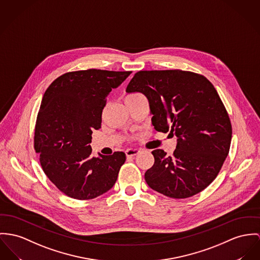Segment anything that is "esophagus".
Returning <instances> with one entry per match:
<instances>
[{
    "label": "esophagus",
    "instance_id": "esophagus-1",
    "mask_svg": "<svg viewBox=\"0 0 260 260\" xmlns=\"http://www.w3.org/2000/svg\"><path fill=\"white\" fill-rule=\"evenodd\" d=\"M140 153V149H135V148H131V149H127L125 151V155L127 157H131V156H135L137 154Z\"/></svg>",
    "mask_w": 260,
    "mask_h": 260
}]
</instances>
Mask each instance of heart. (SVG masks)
Here are the masks:
<instances>
[{"instance_id":"obj_1","label":"heart","mask_w":260,"mask_h":260,"mask_svg":"<svg viewBox=\"0 0 260 260\" xmlns=\"http://www.w3.org/2000/svg\"><path fill=\"white\" fill-rule=\"evenodd\" d=\"M134 95H137V94H133V95H128L127 97H129V96H134Z\"/></svg>"}]
</instances>
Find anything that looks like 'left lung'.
Wrapping results in <instances>:
<instances>
[{
    "label": "left lung",
    "instance_id": "left-lung-1",
    "mask_svg": "<svg viewBox=\"0 0 260 260\" xmlns=\"http://www.w3.org/2000/svg\"><path fill=\"white\" fill-rule=\"evenodd\" d=\"M149 102L157 132L177 137L171 156L162 149L151 153L154 164L144 178L154 191L185 199L206 189L226 158L232 123L213 84L205 76L182 70L139 71L126 87Z\"/></svg>",
    "mask_w": 260,
    "mask_h": 260
}]
</instances>
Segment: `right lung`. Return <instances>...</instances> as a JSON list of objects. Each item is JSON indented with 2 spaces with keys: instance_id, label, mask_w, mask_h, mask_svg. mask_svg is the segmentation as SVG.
I'll list each match as a JSON object with an SVG mask.
<instances>
[{
  "instance_id": "obj_1",
  "label": "right lung",
  "mask_w": 260,
  "mask_h": 260,
  "mask_svg": "<svg viewBox=\"0 0 260 260\" xmlns=\"http://www.w3.org/2000/svg\"><path fill=\"white\" fill-rule=\"evenodd\" d=\"M131 71L88 69L53 81L41 101L35 128V150L42 170L62 193L91 200L116 183L125 154L93 157L91 141L99 129L107 97Z\"/></svg>"
}]
</instances>
